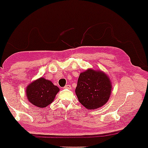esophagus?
Segmentation results:
<instances>
[{
	"label": "esophagus",
	"mask_w": 148,
	"mask_h": 148,
	"mask_svg": "<svg viewBox=\"0 0 148 148\" xmlns=\"http://www.w3.org/2000/svg\"><path fill=\"white\" fill-rule=\"evenodd\" d=\"M64 88H67V89H71V85L70 84H66L65 87H64Z\"/></svg>",
	"instance_id": "obj_1"
}]
</instances>
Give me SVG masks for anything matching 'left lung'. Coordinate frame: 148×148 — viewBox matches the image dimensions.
Returning a JSON list of instances; mask_svg holds the SVG:
<instances>
[{"label": "left lung", "mask_w": 148, "mask_h": 148, "mask_svg": "<svg viewBox=\"0 0 148 148\" xmlns=\"http://www.w3.org/2000/svg\"><path fill=\"white\" fill-rule=\"evenodd\" d=\"M112 82L104 72L88 69L79 75L75 94L87 109L95 110L104 106L110 98Z\"/></svg>", "instance_id": "obj_1"}]
</instances>
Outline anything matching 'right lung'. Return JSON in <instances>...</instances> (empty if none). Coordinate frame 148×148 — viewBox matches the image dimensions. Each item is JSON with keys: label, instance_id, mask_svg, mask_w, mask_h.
Masks as SVG:
<instances>
[{"label": "right lung", "instance_id": "obj_1", "mask_svg": "<svg viewBox=\"0 0 148 148\" xmlns=\"http://www.w3.org/2000/svg\"><path fill=\"white\" fill-rule=\"evenodd\" d=\"M60 89L43 77L34 80L26 88L27 100L39 108H45L52 103Z\"/></svg>", "mask_w": 148, "mask_h": 148}]
</instances>
